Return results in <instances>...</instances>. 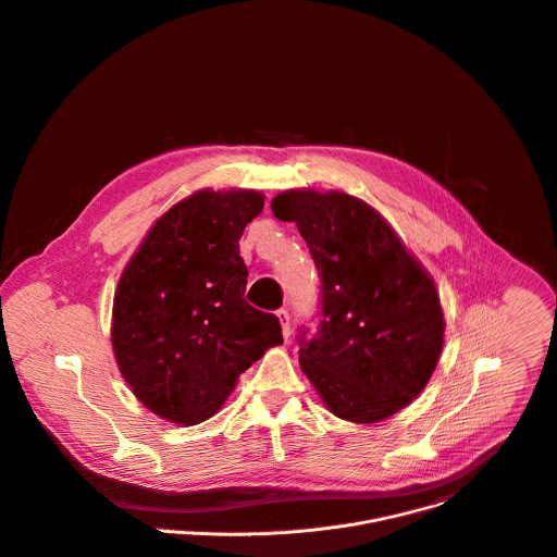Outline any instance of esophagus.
Listing matches in <instances>:
<instances>
[{"mask_svg":"<svg viewBox=\"0 0 557 557\" xmlns=\"http://www.w3.org/2000/svg\"><path fill=\"white\" fill-rule=\"evenodd\" d=\"M275 314H277V319H280L282 334L288 339V337H290V314H288V310H286V308H280Z\"/></svg>","mask_w":557,"mask_h":557,"instance_id":"obj_1","label":"esophagus"}]
</instances>
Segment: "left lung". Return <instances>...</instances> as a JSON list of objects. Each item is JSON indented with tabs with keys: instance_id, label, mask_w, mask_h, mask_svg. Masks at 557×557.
<instances>
[{
	"instance_id": "left-lung-1",
	"label": "left lung",
	"mask_w": 557,
	"mask_h": 557,
	"mask_svg": "<svg viewBox=\"0 0 557 557\" xmlns=\"http://www.w3.org/2000/svg\"><path fill=\"white\" fill-rule=\"evenodd\" d=\"M271 209L297 222L321 277L317 330L301 325L297 335L304 372L342 420L394 416L424 389L444 346L433 280L352 196L286 191Z\"/></svg>"
}]
</instances>
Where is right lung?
I'll use <instances>...</instances> for the list:
<instances>
[{
  "label": "right lung",
  "instance_id": "add662e5",
  "mask_svg": "<svg viewBox=\"0 0 557 557\" xmlns=\"http://www.w3.org/2000/svg\"><path fill=\"white\" fill-rule=\"evenodd\" d=\"M260 211L256 191H198L152 225L117 282L120 372L170 422L209 420L240 372L282 342L280 319L245 301L238 238Z\"/></svg>",
  "mask_w": 557,
  "mask_h": 557
}]
</instances>
